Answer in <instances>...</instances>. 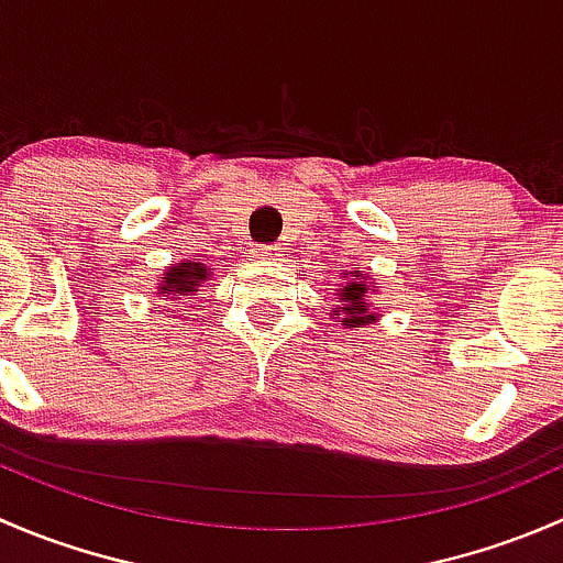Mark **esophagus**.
<instances>
[{"instance_id":"obj_1","label":"esophagus","mask_w":563,"mask_h":563,"mask_svg":"<svg viewBox=\"0 0 563 563\" xmlns=\"http://www.w3.org/2000/svg\"><path fill=\"white\" fill-rule=\"evenodd\" d=\"M283 253H286V250H283L280 245H255L253 247V255L261 261H277V258H283Z\"/></svg>"}]
</instances>
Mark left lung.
<instances>
[{"label": "left lung", "mask_w": 563, "mask_h": 563, "mask_svg": "<svg viewBox=\"0 0 563 563\" xmlns=\"http://www.w3.org/2000/svg\"><path fill=\"white\" fill-rule=\"evenodd\" d=\"M340 277L343 283H338V299L340 305H334L329 310V316L340 318V327L343 329H362V327H371L376 323L382 313H376V305H373V294H378V286L373 277L362 275L360 266H351V269H340Z\"/></svg>", "instance_id": "1"}]
</instances>
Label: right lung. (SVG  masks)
I'll list each match as a JSON object with an SVG mask.
<instances>
[{
  "mask_svg": "<svg viewBox=\"0 0 563 563\" xmlns=\"http://www.w3.org/2000/svg\"><path fill=\"white\" fill-rule=\"evenodd\" d=\"M212 277V269L207 264H201V258H185L179 264H172L168 269H163L161 283H157V297L176 302V299H192L201 286H207V280Z\"/></svg>",
  "mask_w": 563,
  "mask_h": 563,
  "instance_id": "add662e5",
  "label": "right lung"
}]
</instances>
